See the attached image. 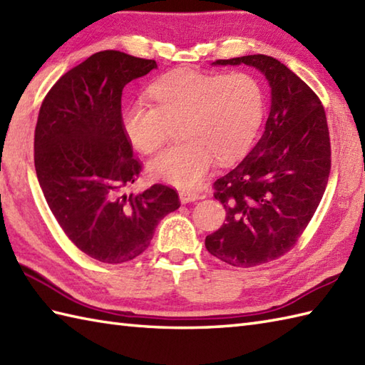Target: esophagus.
<instances>
[{
	"label": "esophagus",
	"instance_id": "obj_1",
	"mask_svg": "<svg viewBox=\"0 0 365 365\" xmlns=\"http://www.w3.org/2000/svg\"><path fill=\"white\" fill-rule=\"evenodd\" d=\"M178 197H180V202L182 204H190V202H195V200L200 199V196L195 191H180L178 192Z\"/></svg>",
	"mask_w": 365,
	"mask_h": 365
}]
</instances>
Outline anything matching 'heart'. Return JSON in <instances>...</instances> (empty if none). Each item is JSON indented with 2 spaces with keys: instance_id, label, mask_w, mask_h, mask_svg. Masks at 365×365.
Returning <instances> with one entry per match:
<instances>
[{
  "instance_id": "1",
  "label": "heart",
  "mask_w": 365,
  "mask_h": 365,
  "mask_svg": "<svg viewBox=\"0 0 365 365\" xmlns=\"http://www.w3.org/2000/svg\"><path fill=\"white\" fill-rule=\"evenodd\" d=\"M147 94L152 105L135 102L122 110L123 135L136 150L152 153L168 141L173 125L182 123L187 141L168 147L147 166L153 178L182 190L199 187L215 158L227 163L242 157L265 111L259 81L245 72L168 73Z\"/></svg>"
}]
</instances>
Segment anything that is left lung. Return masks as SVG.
<instances>
[{
	"instance_id": "1",
	"label": "left lung",
	"mask_w": 365,
	"mask_h": 365,
	"mask_svg": "<svg viewBox=\"0 0 365 365\" xmlns=\"http://www.w3.org/2000/svg\"><path fill=\"white\" fill-rule=\"evenodd\" d=\"M250 66L268 81L271 105L259 143L215 182L226 224L207 235L216 259L251 268L281 257L306 229L327 188L329 131L320 98L289 67L265 54L218 59Z\"/></svg>"
}]
</instances>
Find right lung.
Wrapping results in <instances>:
<instances>
[{
    "mask_svg": "<svg viewBox=\"0 0 365 365\" xmlns=\"http://www.w3.org/2000/svg\"><path fill=\"white\" fill-rule=\"evenodd\" d=\"M153 68V59L98 51L61 76L37 118L34 166L46 204L78 250L111 265L141 255L180 207L165 185L123 191L141 165L120 125L122 91Z\"/></svg>",
    "mask_w": 365,
    "mask_h": 365,
    "instance_id": "obj_1",
    "label": "right lung"
}]
</instances>
